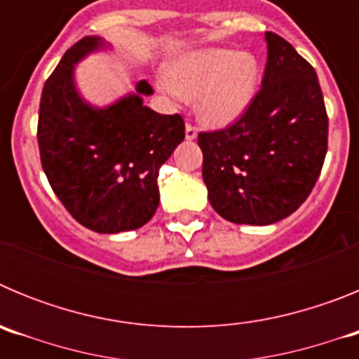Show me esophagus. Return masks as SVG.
Wrapping results in <instances>:
<instances>
[{
	"instance_id": "34e87169",
	"label": "esophagus",
	"mask_w": 359,
	"mask_h": 359,
	"mask_svg": "<svg viewBox=\"0 0 359 359\" xmlns=\"http://www.w3.org/2000/svg\"><path fill=\"white\" fill-rule=\"evenodd\" d=\"M185 138L187 140H196L198 138V129L192 123H187L185 126Z\"/></svg>"
}]
</instances>
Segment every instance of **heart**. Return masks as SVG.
I'll list each match as a JSON object with an SVG mask.
<instances>
[{
    "label": "heart",
    "mask_w": 359,
    "mask_h": 359,
    "mask_svg": "<svg viewBox=\"0 0 359 359\" xmlns=\"http://www.w3.org/2000/svg\"><path fill=\"white\" fill-rule=\"evenodd\" d=\"M261 75V65L253 53L203 48L170 62L163 90L194 100L198 118L208 128L221 129L236 123L250 109Z\"/></svg>",
    "instance_id": "obj_1"
}]
</instances>
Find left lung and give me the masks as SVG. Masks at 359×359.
<instances>
[{
	"instance_id": "obj_1",
	"label": "left lung",
	"mask_w": 359,
	"mask_h": 359,
	"mask_svg": "<svg viewBox=\"0 0 359 359\" xmlns=\"http://www.w3.org/2000/svg\"><path fill=\"white\" fill-rule=\"evenodd\" d=\"M261 91L230 128L199 133L203 182L221 217L266 226L311 194L327 152L329 120L315 68L273 32Z\"/></svg>"
}]
</instances>
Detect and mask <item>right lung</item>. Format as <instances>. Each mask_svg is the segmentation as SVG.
<instances>
[{
    "instance_id": "add662e5",
    "label": "right lung",
    "mask_w": 359,
    "mask_h": 359,
    "mask_svg": "<svg viewBox=\"0 0 359 359\" xmlns=\"http://www.w3.org/2000/svg\"><path fill=\"white\" fill-rule=\"evenodd\" d=\"M107 48L102 37L90 36L62 55L41 95L37 142L44 174L75 221L97 233H118L154 215L158 170L185 138V123L144 106L154 93L145 81L104 107L86 102L75 69Z\"/></svg>"
}]
</instances>
